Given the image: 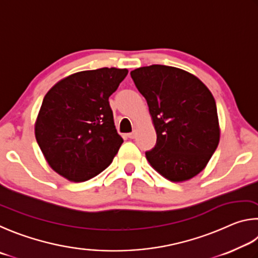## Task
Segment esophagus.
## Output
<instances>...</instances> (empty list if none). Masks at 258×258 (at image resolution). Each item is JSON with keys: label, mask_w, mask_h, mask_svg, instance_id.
<instances>
[{"label": "esophagus", "mask_w": 258, "mask_h": 258, "mask_svg": "<svg viewBox=\"0 0 258 258\" xmlns=\"http://www.w3.org/2000/svg\"><path fill=\"white\" fill-rule=\"evenodd\" d=\"M126 136H128V138H130V139H134L135 137H136V133L133 132V133H130V134L126 135Z\"/></svg>", "instance_id": "34e87169"}]
</instances>
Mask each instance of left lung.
<instances>
[{
	"instance_id": "obj_1",
	"label": "left lung",
	"mask_w": 258,
	"mask_h": 258,
	"mask_svg": "<svg viewBox=\"0 0 258 258\" xmlns=\"http://www.w3.org/2000/svg\"><path fill=\"white\" fill-rule=\"evenodd\" d=\"M146 98L156 130V144L146 159L170 181L195 177L209 163L220 142L213 95L202 81L174 67L153 64L132 72Z\"/></svg>"
}]
</instances>
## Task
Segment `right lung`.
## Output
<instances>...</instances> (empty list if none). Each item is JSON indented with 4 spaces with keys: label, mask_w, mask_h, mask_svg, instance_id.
I'll return each mask as SVG.
<instances>
[{
    "label": "right lung",
    "mask_w": 258,
    "mask_h": 258,
    "mask_svg": "<svg viewBox=\"0 0 258 258\" xmlns=\"http://www.w3.org/2000/svg\"><path fill=\"white\" fill-rule=\"evenodd\" d=\"M126 69L80 71L48 90L35 123V136L49 166L70 181L95 177L111 164L123 143L108 97Z\"/></svg>",
    "instance_id": "add662e5"
}]
</instances>
